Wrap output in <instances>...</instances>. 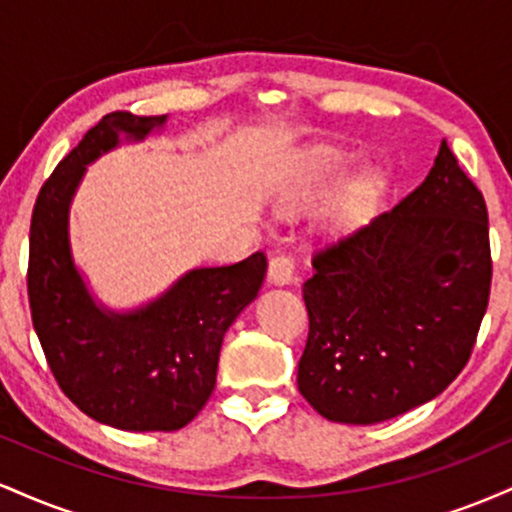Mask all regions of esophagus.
<instances>
[{
    "label": "esophagus",
    "mask_w": 512,
    "mask_h": 512,
    "mask_svg": "<svg viewBox=\"0 0 512 512\" xmlns=\"http://www.w3.org/2000/svg\"><path fill=\"white\" fill-rule=\"evenodd\" d=\"M293 276H296V260L289 252H276V255L269 260V279L274 284H291Z\"/></svg>",
    "instance_id": "34e87169"
}]
</instances>
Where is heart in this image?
Here are the masks:
<instances>
[{
	"mask_svg": "<svg viewBox=\"0 0 512 512\" xmlns=\"http://www.w3.org/2000/svg\"><path fill=\"white\" fill-rule=\"evenodd\" d=\"M346 166H349V158L337 156V154H325L320 158H315L313 168L310 173L305 175V187H303V195L301 197H322L337 187L342 182ZM368 190V185L361 187V192Z\"/></svg>",
	"mask_w": 512,
	"mask_h": 512,
	"instance_id": "heart-1",
	"label": "heart"
}]
</instances>
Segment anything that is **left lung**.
Returning <instances> with one entry per match:
<instances>
[{
	"instance_id": "left-lung-1",
	"label": "left lung",
	"mask_w": 512,
	"mask_h": 512,
	"mask_svg": "<svg viewBox=\"0 0 512 512\" xmlns=\"http://www.w3.org/2000/svg\"><path fill=\"white\" fill-rule=\"evenodd\" d=\"M491 272L484 195L443 139L421 185L313 252L301 395L361 426L440 395L477 344Z\"/></svg>"
}]
</instances>
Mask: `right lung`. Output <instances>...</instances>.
Returning <instances> with one entry per match:
<instances>
[{"mask_svg": "<svg viewBox=\"0 0 512 512\" xmlns=\"http://www.w3.org/2000/svg\"><path fill=\"white\" fill-rule=\"evenodd\" d=\"M166 115L110 113L84 134L40 187L28 240V303L62 392L91 419L122 431H178L209 402L223 334L260 291L267 255L182 276L132 315L98 310L76 274L67 211L86 163L117 134L142 139Z\"/></svg>", "mask_w": 512, "mask_h": 512, "instance_id": "add662e5", "label": "right lung"}]
</instances>
